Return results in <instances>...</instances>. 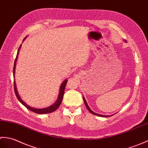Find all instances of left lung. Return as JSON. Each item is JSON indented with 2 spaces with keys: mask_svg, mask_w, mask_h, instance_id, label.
<instances>
[{
  "mask_svg": "<svg viewBox=\"0 0 148 148\" xmlns=\"http://www.w3.org/2000/svg\"><path fill=\"white\" fill-rule=\"evenodd\" d=\"M125 41L126 42V40H125ZM83 99H84V103H85V106H86V108H87V110H88V111H89L90 113H91L92 114H94V115H96V116H101V117H109V116H112V115H103V114H97V113H94V111H92L91 110H90V108H89V106H88V104H87V101H86V100L85 99V98H84V97H83Z\"/></svg>",
  "mask_w": 148,
  "mask_h": 148,
  "instance_id": "left-lung-1",
  "label": "left lung"
}]
</instances>
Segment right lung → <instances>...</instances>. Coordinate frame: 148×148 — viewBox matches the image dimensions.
<instances>
[{"label": "right lung", "mask_w": 148, "mask_h": 148, "mask_svg": "<svg viewBox=\"0 0 148 148\" xmlns=\"http://www.w3.org/2000/svg\"><path fill=\"white\" fill-rule=\"evenodd\" d=\"M24 40H25V39ZM21 45L19 46V49H18V53H17V56H16V60L14 61V68H13V75H14V73H15V68H16V61H17V59L18 57V54H19V50H20L21 49ZM68 82V80H65L63 81V82L62 83V84L61 85V87H60V93H59V96L58 97V99L56 101L55 103L51 105V106H49L47 108H41V109H37V108H32L31 106H28V104H26L25 102L23 101L20 96H19V94L18 93V90H17V88H16V82H15V80H14V92H15V94L16 97H17L18 99L19 100V101L20 102V103L23 104L24 105V106L28 109L29 110H30L31 111H33V112L36 113H38V114H47V113H52L53 111L56 110L58 108H59V106H60V104L62 102V100H63V96H64V89H65V87H66V83Z\"/></svg>", "instance_id": "right-lung-1"}]
</instances>
